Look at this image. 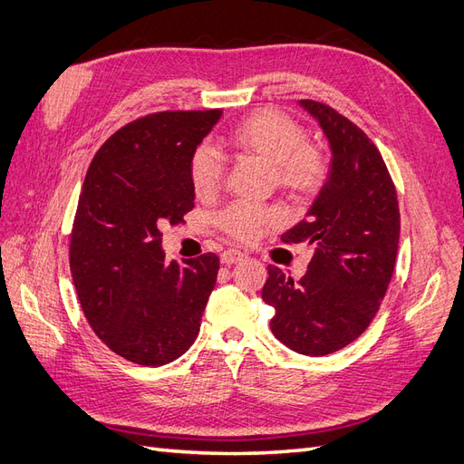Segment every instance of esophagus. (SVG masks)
<instances>
[{
    "label": "esophagus",
    "instance_id": "1",
    "mask_svg": "<svg viewBox=\"0 0 464 464\" xmlns=\"http://www.w3.org/2000/svg\"><path fill=\"white\" fill-rule=\"evenodd\" d=\"M244 254L242 251H237V249H227V251H222V256H220V263L222 265H234V263H240V261H244Z\"/></svg>",
    "mask_w": 464,
    "mask_h": 464
}]
</instances>
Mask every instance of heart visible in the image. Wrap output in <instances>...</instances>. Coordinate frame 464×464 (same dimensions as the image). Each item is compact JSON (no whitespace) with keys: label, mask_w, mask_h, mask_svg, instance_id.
I'll return each instance as SVG.
<instances>
[{"label":"heart","mask_w":464,"mask_h":464,"mask_svg":"<svg viewBox=\"0 0 464 464\" xmlns=\"http://www.w3.org/2000/svg\"><path fill=\"white\" fill-rule=\"evenodd\" d=\"M227 147L244 157H256L271 164L275 184L294 198H307L325 184L329 159L314 143L305 141L300 123L273 108H263L237 121L224 139ZM224 160L208 145H198L189 157V179L199 198L220 189ZM222 232L236 240L249 242L263 227L278 222V213L269 207L234 203L217 218Z\"/></svg>","instance_id":"b5f03b06"}]
</instances>
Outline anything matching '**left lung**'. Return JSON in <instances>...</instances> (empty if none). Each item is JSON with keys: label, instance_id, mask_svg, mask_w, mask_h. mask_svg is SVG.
Listing matches in <instances>:
<instances>
[{"label": "left lung", "instance_id": "1", "mask_svg": "<svg viewBox=\"0 0 464 464\" xmlns=\"http://www.w3.org/2000/svg\"><path fill=\"white\" fill-rule=\"evenodd\" d=\"M331 147V168L305 218L280 236L312 244L307 273L294 283L269 265L261 298L275 307L271 331L305 356L344 348L368 329L395 269L401 213L382 152L358 125L327 104L300 101Z\"/></svg>", "mask_w": 464, "mask_h": 464}]
</instances>
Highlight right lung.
<instances>
[{"instance_id": "right-lung-1", "label": "right lung", "mask_w": 464, "mask_h": 464, "mask_svg": "<svg viewBox=\"0 0 464 464\" xmlns=\"http://www.w3.org/2000/svg\"><path fill=\"white\" fill-rule=\"evenodd\" d=\"M222 110L157 111L98 149L79 195L69 266L89 325L139 366L174 362L198 339L220 261L164 263L162 227L193 208L189 157Z\"/></svg>"}]
</instances>
